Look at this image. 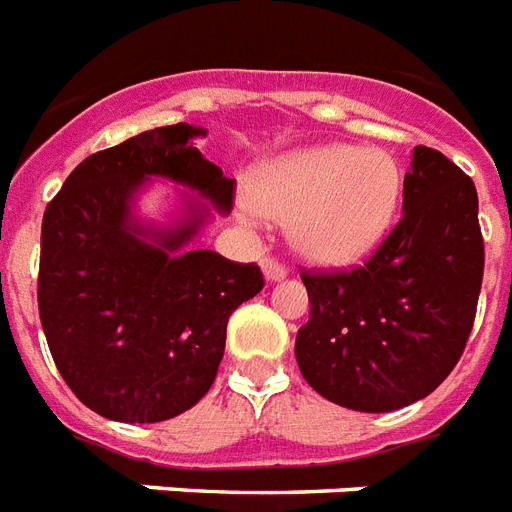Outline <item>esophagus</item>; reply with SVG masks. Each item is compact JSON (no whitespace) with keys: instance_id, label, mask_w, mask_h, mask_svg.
<instances>
[{"instance_id":"obj_1","label":"esophagus","mask_w":512,"mask_h":512,"mask_svg":"<svg viewBox=\"0 0 512 512\" xmlns=\"http://www.w3.org/2000/svg\"><path fill=\"white\" fill-rule=\"evenodd\" d=\"M260 265H263V273L268 281H284L286 273H289V270H286V265L278 263L276 257H263V263Z\"/></svg>"}]
</instances>
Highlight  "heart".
<instances>
[{"label":"heart","mask_w":512,"mask_h":512,"mask_svg":"<svg viewBox=\"0 0 512 512\" xmlns=\"http://www.w3.org/2000/svg\"><path fill=\"white\" fill-rule=\"evenodd\" d=\"M402 194L400 165L378 147L315 144L260 162L247 178V223L286 220L289 242L318 265H347L381 244Z\"/></svg>","instance_id":"1"}]
</instances>
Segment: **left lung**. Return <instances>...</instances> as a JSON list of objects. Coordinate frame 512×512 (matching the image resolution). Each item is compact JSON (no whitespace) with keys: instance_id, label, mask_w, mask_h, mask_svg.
<instances>
[{"instance_id":"1","label":"left lung","mask_w":512,"mask_h":512,"mask_svg":"<svg viewBox=\"0 0 512 512\" xmlns=\"http://www.w3.org/2000/svg\"><path fill=\"white\" fill-rule=\"evenodd\" d=\"M481 276L476 186L442 152L415 147L402 218L371 260L302 273L310 321L294 344L299 371L321 397L360 413L429 397L463 355Z\"/></svg>"}]
</instances>
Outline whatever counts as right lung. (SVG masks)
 <instances>
[{
	"instance_id": "add662e5",
	"label": "right lung",
	"mask_w": 512,
	"mask_h": 512,
	"mask_svg": "<svg viewBox=\"0 0 512 512\" xmlns=\"http://www.w3.org/2000/svg\"><path fill=\"white\" fill-rule=\"evenodd\" d=\"M189 123L131 136L86 157L41 220L39 315L65 384L102 418L160 423L213 386L236 307L263 289L255 263L191 242L231 213L234 178L205 160ZM152 177L198 194L173 224L135 215Z\"/></svg>"
}]
</instances>
